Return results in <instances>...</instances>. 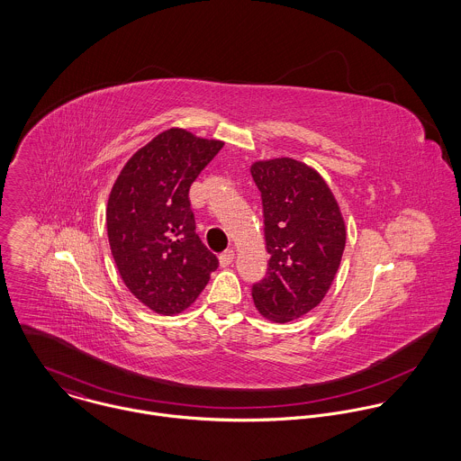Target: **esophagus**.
Instances as JSON below:
<instances>
[{"label": "esophagus", "mask_w": 461, "mask_h": 461, "mask_svg": "<svg viewBox=\"0 0 461 461\" xmlns=\"http://www.w3.org/2000/svg\"><path fill=\"white\" fill-rule=\"evenodd\" d=\"M232 259H234V250H225V252L220 254V258H218L221 267H225V266H229V264L232 263Z\"/></svg>", "instance_id": "obj_1"}]
</instances>
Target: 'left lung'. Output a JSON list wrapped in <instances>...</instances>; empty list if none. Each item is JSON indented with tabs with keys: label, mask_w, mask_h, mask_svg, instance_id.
<instances>
[{
	"label": "left lung",
	"mask_w": 461,
	"mask_h": 461,
	"mask_svg": "<svg viewBox=\"0 0 461 461\" xmlns=\"http://www.w3.org/2000/svg\"><path fill=\"white\" fill-rule=\"evenodd\" d=\"M261 192L267 273L252 287L259 314L273 323L298 320L318 307L337 275L346 223L323 176L293 158L250 167Z\"/></svg>",
	"instance_id": "1"
}]
</instances>
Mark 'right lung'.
<instances>
[{
	"mask_svg": "<svg viewBox=\"0 0 461 461\" xmlns=\"http://www.w3.org/2000/svg\"><path fill=\"white\" fill-rule=\"evenodd\" d=\"M221 147V140L170 128L138 149L112 186V256L132 296L156 314L185 312L218 267L195 232L188 192Z\"/></svg>",
	"mask_w": 461,
	"mask_h": 461,
	"instance_id": "1",
	"label": "right lung"
}]
</instances>
